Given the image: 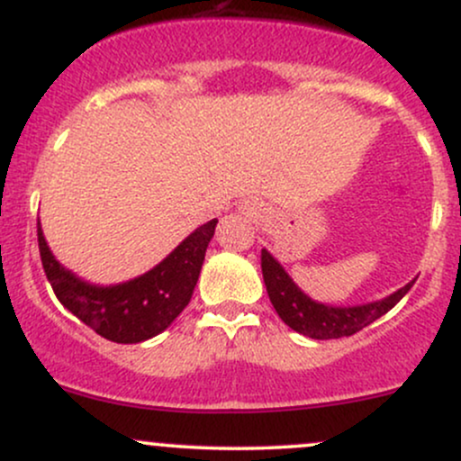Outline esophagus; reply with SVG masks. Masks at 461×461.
<instances>
[{"label": "esophagus", "mask_w": 461, "mask_h": 461, "mask_svg": "<svg viewBox=\"0 0 461 461\" xmlns=\"http://www.w3.org/2000/svg\"><path fill=\"white\" fill-rule=\"evenodd\" d=\"M247 210H251V214H258V212H262L260 203H249V205H247Z\"/></svg>", "instance_id": "1"}]
</instances>
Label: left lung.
Here are the masks:
<instances>
[{
	"instance_id": "8db88e82",
	"label": "left lung",
	"mask_w": 461,
	"mask_h": 461,
	"mask_svg": "<svg viewBox=\"0 0 461 461\" xmlns=\"http://www.w3.org/2000/svg\"><path fill=\"white\" fill-rule=\"evenodd\" d=\"M262 275L264 284H267L268 299H271L279 319L290 330L303 333L308 338H314V340H331V338L353 336L356 331L368 327L370 322L382 319L385 312L393 310L416 282V279H411L403 288L388 294V297L373 301V303L342 308V305L319 303V301L308 297L267 249H262Z\"/></svg>"
}]
</instances>
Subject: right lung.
Wrapping results in <instances>:
<instances>
[{"instance_id":"right-lung-1","label":"right lung","mask_w":461,"mask_h":461,"mask_svg":"<svg viewBox=\"0 0 461 461\" xmlns=\"http://www.w3.org/2000/svg\"><path fill=\"white\" fill-rule=\"evenodd\" d=\"M216 223L212 219L197 227L151 271L113 285L91 284L62 267L39 221L41 260L58 301L73 316L105 340L136 345L162 333L188 305Z\"/></svg>"}]
</instances>
